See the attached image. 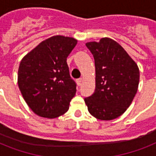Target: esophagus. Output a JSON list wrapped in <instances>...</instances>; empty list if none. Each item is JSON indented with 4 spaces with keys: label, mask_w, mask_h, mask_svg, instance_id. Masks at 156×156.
<instances>
[{
    "label": "esophagus",
    "mask_w": 156,
    "mask_h": 156,
    "mask_svg": "<svg viewBox=\"0 0 156 156\" xmlns=\"http://www.w3.org/2000/svg\"><path fill=\"white\" fill-rule=\"evenodd\" d=\"M76 82H77V84H78V86H81L83 82V78H78V79H77V81H76Z\"/></svg>",
    "instance_id": "obj_1"
}]
</instances>
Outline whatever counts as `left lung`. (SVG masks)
<instances>
[{"instance_id":"obj_1","label":"left lung","mask_w":156,"mask_h":156,"mask_svg":"<svg viewBox=\"0 0 156 156\" xmlns=\"http://www.w3.org/2000/svg\"><path fill=\"white\" fill-rule=\"evenodd\" d=\"M95 66V90L84 99L96 119L111 121L127 110L138 91L139 69L118 43L104 37L86 44Z\"/></svg>"}]
</instances>
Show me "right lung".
Here are the masks:
<instances>
[{"mask_svg":"<svg viewBox=\"0 0 156 156\" xmlns=\"http://www.w3.org/2000/svg\"><path fill=\"white\" fill-rule=\"evenodd\" d=\"M78 40L55 35L44 40L20 62L18 84L23 99L36 115L56 118L69 110L76 94L67 56Z\"/></svg>","mask_w":156,"mask_h":156,"instance_id":"1","label":"right lung"}]
</instances>
